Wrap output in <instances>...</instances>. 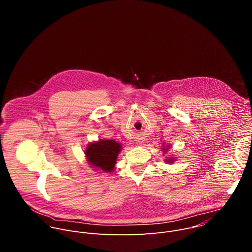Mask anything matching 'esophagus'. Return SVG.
Masks as SVG:
<instances>
[{
	"label": "esophagus",
	"instance_id": "esophagus-1",
	"mask_svg": "<svg viewBox=\"0 0 252 252\" xmlns=\"http://www.w3.org/2000/svg\"><path fill=\"white\" fill-rule=\"evenodd\" d=\"M138 143H139V145H141V143H142V142H141V141H139V142H138Z\"/></svg>",
	"mask_w": 252,
	"mask_h": 252
}]
</instances>
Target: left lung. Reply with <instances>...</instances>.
I'll return each instance as SVG.
<instances>
[{
    "label": "left lung",
    "instance_id": "obj_1",
    "mask_svg": "<svg viewBox=\"0 0 252 252\" xmlns=\"http://www.w3.org/2000/svg\"><path fill=\"white\" fill-rule=\"evenodd\" d=\"M162 147H163V148H162V151H163L162 153H163V155H165V154L167 153V151L170 149V147H171V146H169V145H167V146H166L165 143L163 142V143H162ZM175 159H176V157L172 156V157H168V158H166L164 159V161H165L166 163L171 164L172 162H174V161H175Z\"/></svg>",
    "mask_w": 252,
    "mask_h": 252
}]
</instances>
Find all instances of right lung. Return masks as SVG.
<instances>
[{"mask_svg": "<svg viewBox=\"0 0 252 252\" xmlns=\"http://www.w3.org/2000/svg\"><path fill=\"white\" fill-rule=\"evenodd\" d=\"M123 146L115 139H98L90 142L84 153L88 163L94 168V170L112 172L115 170Z\"/></svg>", "mask_w": 252, "mask_h": 252, "instance_id": "add662e5", "label": "right lung"}]
</instances>
